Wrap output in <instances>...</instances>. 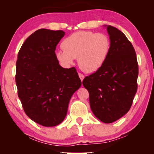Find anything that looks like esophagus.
<instances>
[{
    "mask_svg": "<svg viewBox=\"0 0 154 154\" xmlns=\"http://www.w3.org/2000/svg\"><path fill=\"white\" fill-rule=\"evenodd\" d=\"M79 78H80V79L82 80V82H83V79H84V75H83V74H82V73H79Z\"/></svg>",
    "mask_w": 154,
    "mask_h": 154,
    "instance_id": "obj_1",
    "label": "esophagus"
}]
</instances>
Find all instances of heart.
Masks as SVG:
<instances>
[{"label":"heart","instance_id":"b5f03b06","mask_svg":"<svg viewBox=\"0 0 154 154\" xmlns=\"http://www.w3.org/2000/svg\"><path fill=\"white\" fill-rule=\"evenodd\" d=\"M63 50L56 51V56L62 66L68 68L77 58L78 65L88 73L98 71L105 63L111 49V41L104 33L78 31L62 41Z\"/></svg>","mask_w":154,"mask_h":154}]
</instances>
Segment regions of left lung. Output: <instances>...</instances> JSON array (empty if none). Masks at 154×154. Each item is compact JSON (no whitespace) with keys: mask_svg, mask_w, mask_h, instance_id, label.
I'll list each match as a JSON object with an SVG mask.
<instances>
[{"mask_svg":"<svg viewBox=\"0 0 154 154\" xmlns=\"http://www.w3.org/2000/svg\"><path fill=\"white\" fill-rule=\"evenodd\" d=\"M105 26L111 41L108 58L82 83L89 92L94 115L109 124L123 117L131 107L137 91L139 67L136 52L126 35L110 25Z\"/></svg>","mask_w":154,"mask_h":154,"instance_id":"1","label":"left lung"}]
</instances>
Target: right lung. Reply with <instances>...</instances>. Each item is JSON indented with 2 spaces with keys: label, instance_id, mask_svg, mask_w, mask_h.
Wrapping results in <instances>:
<instances>
[{
  "label": "right lung",
  "instance_id": "obj_1",
  "mask_svg": "<svg viewBox=\"0 0 154 154\" xmlns=\"http://www.w3.org/2000/svg\"><path fill=\"white\" fill-rule=\"evenodd\" d=\"M64 35L41 28L28 36L17 55L15 82L23 109L46 127L64 120L71 96L82 85L76 69L62 68L56 58V45Z\"/></svg>",
  "mask_w": 154,
  "mask_h": 154
}]
</instances>
